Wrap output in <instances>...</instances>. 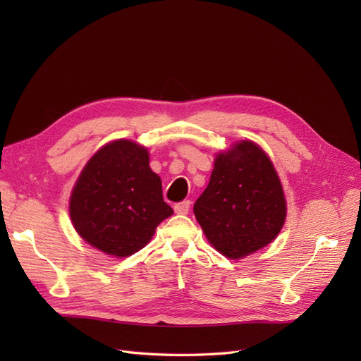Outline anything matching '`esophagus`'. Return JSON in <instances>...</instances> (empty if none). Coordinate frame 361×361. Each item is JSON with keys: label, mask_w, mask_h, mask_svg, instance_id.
I'll return each instance as SVG.
<instances>
[{"label": "esophagus", "mask_w": 361, "mask_h": 361, "mask_svg": "<svg viewBox=\"0 0 361 361\" xmlns=\"http://www.w3.org/2000/svg\"><path fill=\"white\" fill-rule=\"evenodd\" d=\"M190 207H191V202H190V200H185V202H182V203L174 204V212L180 214V215H185V214H188Z\"/></svg>", "instance_id": "34e87169"}]
</instances>
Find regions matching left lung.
<instances>
[{
	"mask_svg": "<svg viewBox=\"0 0 361 361\" xmlns=\"http://www.w3.org/2000/svg\"><path fill=\"white\" fill-rule=\"evenodd\" d=\"M194 215L207 241L228 259L274 241L286 220V200L269 157L248 140L218 154Z\"/></svg>",
	"mask_w": 361,
	"mask_h": 361,
	"instance_id": "1",
	"label": "left lung"
}]
</instances>
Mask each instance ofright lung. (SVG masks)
Listing matches in <instances>:
<instances>
[{
    "label": "right lung",
    "mask_w": 361,
    "mask_h": 361,
    "mask_svg": "<svg viewBox=\"0 0 361 361\" xmlns=\"http://www.w3.org/2000/svg\"><path fill=\"white\" fill-rule=\"evenodd\" d=\"M75 231L104 253L126 257L143 248L173 214L149 152L129 140L105 145L85 164L69 203Z\"/></svg>",
    "instance_id": "add662e5"
}]
</instances>
